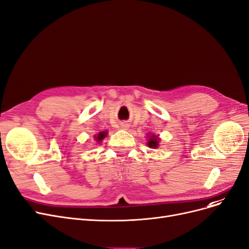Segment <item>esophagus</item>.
Here are the masks:
<instances>
[{
    "instance_id": "1",
    "label": "esophagus",
    "mask_w": 249,
    "mask_h": 249,
    "mask_svg": "<svg viewBox=\"0 0 249 249\" xmlns=\"http://www.w3.org/2000/svg\"><path fill=\"white\" fill-rule=\"evenodd\" d=\"M121 128L122 129H128V128H129V124H127V123H122L121 124Z\"/></svg>"
}]
</instances>
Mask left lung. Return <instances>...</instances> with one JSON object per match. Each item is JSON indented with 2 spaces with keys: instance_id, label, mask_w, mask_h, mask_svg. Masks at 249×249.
Wrapping results in <instances>:
<instances>
[{
  "instance_id": "1",
  "label": "left lung",
  "mask_w": 249,
  "mask_h": 249,
  "mask_svg": "<svg viewBox=\"0 0 249 249\" xmlns=\"http://www.w3.org/2000/svg\"><path fill=\"white\" fill-rule=\"evenodd\" d=\"M158 142H158V137L155 136V135H152L150 141L148 142V145L150 146V148H157Z\"/></svg>"
}]
</instances>
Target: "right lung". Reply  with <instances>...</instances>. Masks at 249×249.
I'll return each mask as SVG.
<instances>
[{
	"label": "right lung",
	"mask_w": 249,
	"mask_h": 249,
	"mask_svg": "<svg viewBox=\"0 0 249 249\" xmlns=\"http://www.w3.org/2000/svg\"><path fill=\"white\" fill-rule=\"evenodd\" d=\"M106 135H107V132H99L98 135L95 137V139H96L97 142H100L101 140L104 139V137H106Z\"/></svg>",
	"instance_id": "add662e5"
}]
</instances>
